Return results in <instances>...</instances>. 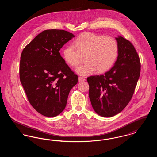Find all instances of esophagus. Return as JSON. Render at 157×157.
Wrapping results in <instances>:
<instances>
[{
  "label": "esophagus",
  "instance_id": "esophagus-1",
  "mask_svg": "<svg viewBox=\"0 0 157 157\" xmlns=\"http://www.w3.org/2000/svg\"><path fill=\"white\" fill-rule=\"evenodd\" d=\"M78 81H79V82H83V81H85V78H83V77L80 76V77L78 78Z\"/></svg>",
  "mask_w": 157,
  "mask_h": 157
}]
</instances>
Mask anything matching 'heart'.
Wrapping results in <instances>:
<instances>
[{"instance_id":"b5f03b06","label":"heart","mask_w":157,"mask_h":157,"mask_svg":"<svg viewBox=\"0 0 157 157\" xmlns=\"http://www.w3.org/2000/svg\"><path fill=\"white\" fill-rule=\"evenodd\" d=\"M118 46L115 39L92 32H84L76 37L74 46L68 45L63 50L65 60L72 67H78L85 55L86 63L76 69L79 75H90L96 70L103 73L112 67L118 56Z\"/></svg>"}]
</instances>
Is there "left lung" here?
<instances>
[{
  "instance_id": "8db88e82",
  "label": "left lung",
  "mask_w": 157,
  "mask_h": 157,
  "mask_svg": "<svg viewBox=\"0 0 157 157\" xmlns=\"http://www.w3.org/2000/svg\"><path fill=\"white\" fill-rule=\"evenodd\" d=\"M115 39L118 55L114 66L104 75L87 78L92 108L104 117H113L127 106L134 93L141 71L140 60L134 46L122 36Z\"/></svg>"
}]
</instances>
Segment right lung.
<instances>
[{"instance_id":"1","label":"right lung","mask_w":157,"mask_h":157,"mask_svg":"<svg viewBox=\"0 0 157 157\" xmlns=\"http://www.w3.org/2000/svg\"><path fill=\"white\" fill-rule=\"evenodd\" d=\"M75 37L67 31L45 30L23 49L19 75L31 105L37 112L54 117L62 112L78 76L60 56V49Z\"/></svg>"}]
</instances>
